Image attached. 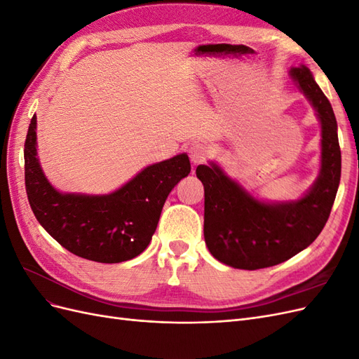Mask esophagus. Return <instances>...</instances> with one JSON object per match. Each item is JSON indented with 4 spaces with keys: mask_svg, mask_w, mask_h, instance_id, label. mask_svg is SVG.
<instances>
[{
    "mask_svg": "<svg viewBox=\"0 0 359 359\" xmlns=\"http://www.w3.org/2000/svg\"><path fill=\"white\" fill-rule=\"evenodd\" d=\"M210 153H211V149L206 144H194L189 151L190 160L194 166L201 165V163H203L206 158H208Z\"/></svg>",
    "mask_w": 359,
    "mask_h": 359,
    "instance_id": "34e87169",
    "label": "esophagus"
}]
</instances>
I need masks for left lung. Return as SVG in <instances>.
<instances>
[{
	"label": "left lung",
	"instance_id": "1",
	"mask_svg": "<svg viewBox=\"0 0 359 359\" xmlns=\"http://www.w3.org/2000/svg\"><path fill=\"white\" fill-rule=\"evenodd\" d=\"M320 123V172L297 201L266 202L248 193L214 161L199 165L205 190L203 236L210 253L238 269L278 265L307 248L322 232L339 190L341 151L330 100L309 67L289 70Z\"/></svg>",
	"mask_w": 359,
	"mask_h": 359
}]
</instances>
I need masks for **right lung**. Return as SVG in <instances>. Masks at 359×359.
Returning a JSON list of instances; mask_svg holds the SVG:
<instances>
[{
	"label": "right lung",
	"instance_id": "1",
	"mask_svg": "<svg viewBox=\"0 0 359 359\" xmlns=\"http://www.w3.org/2000/svg\"><path fill=\"white\" fill-rule=\"evenodd\" d=\"M37 118L25 139V189L45 231L70 253L100 264L139 256L153 238L169 193L186 178V153L147 166L109 194L61 193L48 181L37 157Z\"/></svg>",
	"mask_w": 359,
	"mask_h": 359
}]
</instances>
